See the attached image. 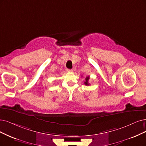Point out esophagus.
<instances>
[{
    "instance_id": "esophagus-1",
    "label": "esophagus",
    "mask_w": 146,
    "mask_h": 146,
    "mask_svg": "<svg viewBox=\"0 0 146 146\" xmlns=\"http://www.w3.org/2000/svg\"><path fill=\"white\" fill-rule=\"evenodd\" d=\"M73 70L72 69H67L66 70V72H68V73H70V72H73Z\"/></svg>"
}]
</instances>
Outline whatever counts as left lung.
I'll list each match as a JSON object with an SVG mask.
<instances>
[{
  "label": "left lung",
  "mask_w": 146,
  "mask_h": 146,
  "mask_svg": "<svg viewBox=\"0 0 146 146\" xmlns=\"http://www.w3.org/2000/svg\"><path fill=\"white\" fill-rule=\"evenodd\" d=\"M89 79H90V77H89V76H88V77H87V78H85V81L84 82V84H85V85H90V84H89V82H88Z\"/></svg>",
  "instance_id": "8db88e82"
}]
</instances>
